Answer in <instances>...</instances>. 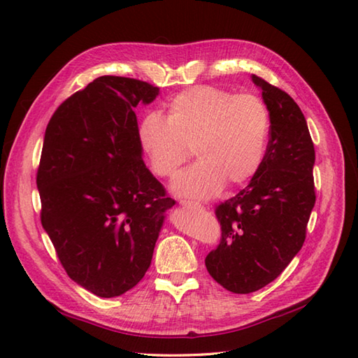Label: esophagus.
I'll return each instance as SVG.
<instances>
[{"mask_svg":"<svg viewBox=\"0 0 358 358\" xmlns=\"http://www.w3.org/2000/svg\"><path fill=\"white\" fill-rule=\"evenodd\" d=\"M180 204H181V206H183V208H187V209L199 208V204H195V203H192V201H186V200H181Z\"/></svg>","mask_w":358,"mask_h":358,"instance_id":"34e87169","label":"esophagus"}]
</instances>
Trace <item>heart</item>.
<instances>
[{
	"mask_svg": "<svg viewBox=\"0 0 358 358\" xmlns=\"http://www.w3.org/2000/svg\"><path fill=\"white\" fill-rule=\"evenodd\" d=\"M268 135L269 112L260 98L212 86L183 90L167 103L166 118L148 113L138 126L141 150L157 177H173L194 149L199 163L172 183L173 194L194 200L250 181L262 166Z\"/></svg>",
	"mask_w": 358,
	"mask_h": 358,
	"instance_id": "b5f03b06",
	"label": "heart"
}]
</instances>
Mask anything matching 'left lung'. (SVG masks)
<instances>
[{
  "instance_id": "8db88e82",
  "label": "left lung",
  "mask_w": 358,
  "mask_h": 358,
  "mask_svg": "<svg viewBox=\"0 0 358 358\" xmlns=\"http://www.w3.org/2000/svg\"><path fill=\"white\" fill-rule=\"evenodd\" d=\"M269 112V141L249 185L215 209L222 241L206 268L234 294H249L275 280L306 238L315 204L314 143L291 96L252 75Z\"/></svg>"
}]
</instances>
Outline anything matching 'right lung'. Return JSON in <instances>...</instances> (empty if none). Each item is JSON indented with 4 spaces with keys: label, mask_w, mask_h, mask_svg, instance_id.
<instances>
[{
    "label": "right lung",
    "mask_w": 358,
    "mask_h": 358,
    "mask_svg": "<svg viewBox=\"0 0 358 358\" xmlns=\"http://www.w3.org/2000/svg\"><path fill=\"white\" fill-rule=\"evenodd\" d=\"M158 92L104 75L67 98L45 127L36 173L41 224L67 275L103 299L144 277L175 204L143 162L134 112Z\"/></svg>",
    "instance_id": "add662e5"
}]
</instances>
